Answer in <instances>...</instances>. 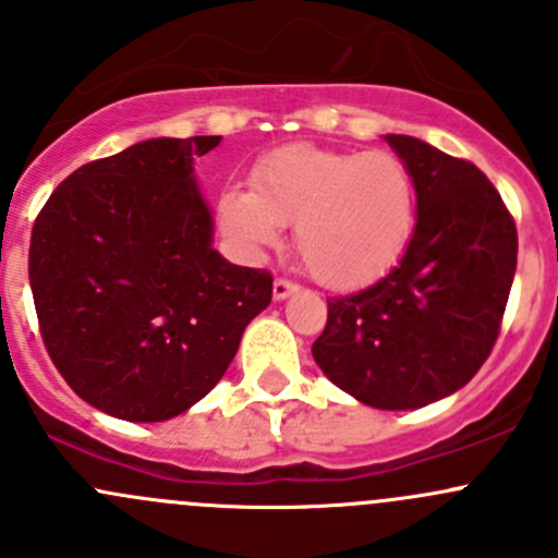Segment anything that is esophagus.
<instances>
[{
    "label": "esophagus",
    "instance_id": "1",
    "mask_svg": "<svg viewBox=\"0 0 558 558\" xmlns=\"http://www.w3.org/2000/svg\"><path fill=\"white\" fill-rule=\"evenodd\" d=\"M296 291V283H291V280H283V278H278L272 283V296L275 300H286V296H291Z\"/></svg>",
    "mask_w": 558,
    "mask_h": 558
}]
</instances>
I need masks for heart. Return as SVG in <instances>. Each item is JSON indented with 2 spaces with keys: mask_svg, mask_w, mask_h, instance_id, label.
Segmentation results:
<instances>
[{
  "mask_svg": "<svg viewBox=\"0 0 558 558\" xmlns=\"http://www.w3.org/2000/svg\"><path fill=\"white\" fill-rule=\"evenodd\" d=\"M251 185H229L221 223L247 251H262L294 223L296 253L320 283L356 289L380 278L410 243L415 183L391 150L283 145L262 156Z\"/></svg>",
  "mask_w": 558,
  "mask_h": 558,
  "instance_id": "obj_1",
  "label": "heart"
}]
</instances>
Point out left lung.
Masks as SVG:
<instances>
[{
  "instance_id": "left-lung-1",
  "label": "left lung",
  "mask_w": 558,
  "mask_h": 558,
  "mask_svg": "<svg viewBox=\"0 0 558 558\" xmlns=\"http://www.w3.org/2000/svg\"><path fill=\"white\" fill-rule=\"evenodd\" d=\"M415 183L413 238L397 267L329 300L313 359L326 378L378 410H415L472 380L497 342L519 234L492 180L408 134H386Z\"/></svg>"
}]
</instances>
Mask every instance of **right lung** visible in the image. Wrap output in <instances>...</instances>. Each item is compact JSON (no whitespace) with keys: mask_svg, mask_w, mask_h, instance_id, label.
Returning a JSON list of instances; mask_svg holds the SVG:
<instances>
[{"mask_svg":"<svg viewBox=\"0 0 558 558\" xmlns=\"http://www.w3.org/2000/svg\"><path fill=\"white\" fill-rule=\"evenodd\" d=\"M221 137H156L75 170L39 210L29 283L61 378L107 415L154 424L199 402L272 300L267 269L213 247L194 159Z\"/></svg>","mask_w":558,"mask_h":558,"instance_id":"add662e5","label":"right lung"}]
</instances>
